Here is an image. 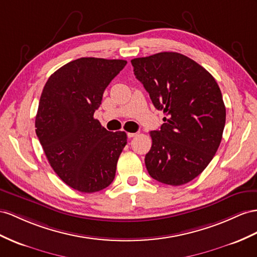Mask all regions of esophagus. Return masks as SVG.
I'll return each mask as SVG.
<instances>
[{"mask_svg": "<svg viewBox=\"0 0 257 257\" xmlns=\"http://www.w3.org/2000/svg\"><path fill=\"white\" fill-rule=\"evenodd\" d=\"M138 135H139L138 133H129L127 136H128L129 139H131V138H135V137H137Z\"/></svg>", "mask_w": 257, "mask_h": 257, "instance_id": "esophagus-1", "label": "esophagus"}]
</instances>
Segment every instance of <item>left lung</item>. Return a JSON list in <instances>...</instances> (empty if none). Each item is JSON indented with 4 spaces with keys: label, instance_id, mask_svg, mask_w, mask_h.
I'll use <instances>...</instances> for the list:
<instances>
[{
    "label": "left lung",
    "instance_id": "1",
    "mask_svg": "<svg viewBox=\"0 0 257 257\" xmlns=\"http://www.w3.org/2000/svg\"><path fill=\"white\" fill-rule=\"evenodd\" d=\"M131 64L155 108L166 115L161 129L150 133L148 172L165 185H185L218 150L226 122L220 89L205 68L176 52L134 58Z\"/></svg>",
    "mask_w": 257,
    "mask_h": 257
}]
</instances>
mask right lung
I'll use <instances>...</instances> for the list:
<instances>
[{
    "label": "right lung",
    "mask_w": 257,
    "mask_h": 257,
    "mask_svg": "<svg viewBox=\"0 0 257 257\" xmlns=\"http://www.w3.org/2000/svg\"><path fill=\"white\" fill-rule=\"evenodd\" d=\"M126 64L123 60L78 58L52 74L43 88L36 134L51 167L77 191H101L115 178L127 135L107 131L93 115L104 90Z\"/></svg>",
    "instance_id": "add662e5"
}]
</instances>
